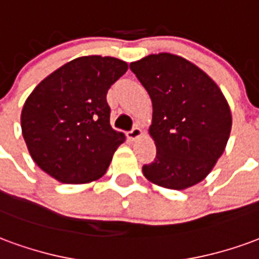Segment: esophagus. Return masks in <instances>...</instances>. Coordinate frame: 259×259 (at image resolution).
<instances>
[{"label":"esophagus","instance_id":"obj_1","mask_svg":"<svg viewBox=\"0 0 259 259\" xmlns=\"http://www.w3.org/2000/svg\"><path fill=\"white\" fill-rule=\"evenodd\" d=\"M141 133H143V132H141L140 127H139V126H135L130 132H127V139H129V140H136V139L140 137Z\"/></svg>","mask_w":259,"mask_h":259}]
</instances>
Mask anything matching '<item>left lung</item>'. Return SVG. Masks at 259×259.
Masks as SVG:
<instances>
[{
  "mask_svg": "<svg viewBox=\"0 0 259 259\" xmlns=\"http://www.w3.org/2000/svg\"><path fill=\"white\" fill-rule=\"evenodd\" d=\"M152 101L150 135L157 157L147 179L185 190L206 178L225 151L232 113L217 83L190 61L161 53L130 64Z\"/></svg>",
  "mask_w": 259,
  "mask_h": 259,
  "instance_id": "1",
  "label": "left lung"
}]
</instances>
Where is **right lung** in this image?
I'll return each mask as SVG.
<instances>
[{
    "instance_id": "obj_1",
    "label": "right lung",
    "mask_w": 259,
    "mask_h": 259,
    "mask_svg": "<svg viewBox=\"0 0 259 259\" xmlns=\"http://www.w3.org/2000/svg\"><path fill=\"white\" fill-rule=\"evenodd\" d=\"M127 64L80 57L47 76L27 97L20 123L33 161L61 183L100 179L124 135L112 129L107 93Z\"/></svg>"
}]
</instances>
